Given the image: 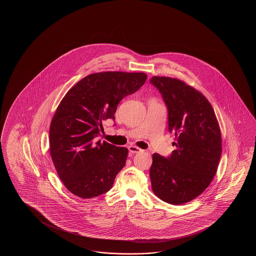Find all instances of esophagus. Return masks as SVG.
Here are the masks:
<instances>
[{
  "label": "esophagus",
  "instance_id": "34e87169",
  "mask_svg": "<svg viewBox=\"0 0 256 256\" xmlns=\"http://www.w3.org/2000/svg\"><path fill=\"white\" fill-rule=\"evenodd\" d=\"M128 149H129V152H130V154H137V152H142V150L141 148L134 146H130L128 147Z\"/></svg>",
  "mask_w": 256,
  "mask_h": 256
}]
</instances>
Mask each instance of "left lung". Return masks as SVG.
<instances>
[{
	"label": "left lung",
	"mask_w": 256,
	"mask_h": 256,
	"mask_svg": "<svg viewBox=\"0 0 256 256\" xmlns=\"http://www.w3.org/2000/svg\"><path fill=\"white\" fill-rule=\"evenodd\" d=\"M168 110V130L176 150L168 158L152 154V192L163 202L181 205L200 196L217 173L222 134L212 104L196 88L169 76H152Z\"/></svg>",
	"instance_id": "1"
}]
</instances>
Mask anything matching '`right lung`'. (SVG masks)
I'll return each instance as SVG.
<instances>
[{
    "label": "right lung",
    "instance_id": "1",
    "mask_svg": "<svg viewBox=\"0 0 256 256\" xmlns=\"http://www.w3.org/2000/svg\"><path fill=\"white\" fill-rule=\"evenodd\" d=\"M142 72L106 71L83 78L60 102L49 129L50 154L68 190L82 198L109 191L128 149L98 141L120 100L144 84Z\"/></svg>",
    "mask_w": 256,
    "mask_h": 256
}]
</instances>
